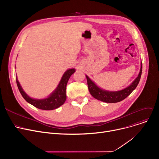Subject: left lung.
I'll list each match as a JSON object with an SVG mask.
<instances>
[{"mask_svg": "<svg viewBox=\"0 0 159 159\" xmlns=\"http://www.w3.org/2000/svg\"><path fill=\"white\" fill-rule=\"evenodd\" d=\"M142 70H143V64H141L140 73L135 80L128 88L118 91H108L99 88L86 75V77L87 79L89 93L95 98L102 102L107 103H115L122 101V100L126 98L128 95H129L132 91L137 88L140 79Z\"/></svg>", "mask_w": 159, "mask_h": 159, "instance_id": "obj_1", "label": "left lung"}]
</instances>
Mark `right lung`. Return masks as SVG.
<instances>
[{
	"mask_svg": "<svg viewBox=\"0 0 159 159\" xmlns=\"http://www.w3.org/2000/svg\"><path fill=\"white\" fill-rule=\"evenodd\" d=\"M75 71V69H70L67 70L62 77V79L57 89L46 98L44 99H33L30 98L23 91L19 82L16 77V82L20 93L26 101L39 109L43 110H55L62 106L66 99V89L71 75Z\"/></svg>",
	"mask_w": 159,
	"mask_h": 159,
	"instance_id": "right-lung-1",
	"label": "right lung"
}]
</instances>
